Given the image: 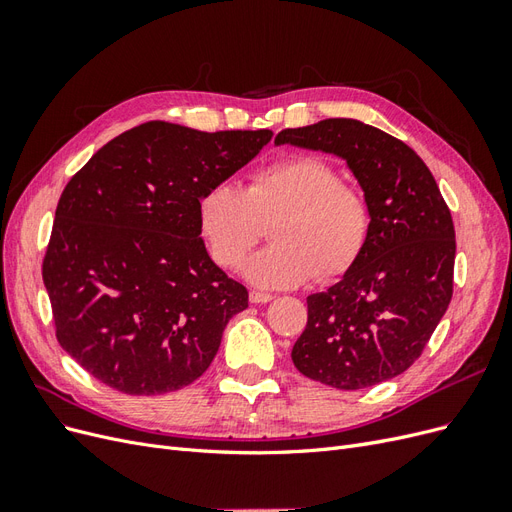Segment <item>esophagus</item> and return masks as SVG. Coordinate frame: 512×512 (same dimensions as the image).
<instances>
[{"mask_svg": "<svg viewBox=\"0 0 512 512\" xmlns=\"http://www.w3.org/2000/svg\"><path fill=\"white\" fill-rule=\"evenodd\" d=\"M273 299V294L269 292H260V290H252L250 292V301L252 303H269Z\"/></svg>", "mask_w": 512, "mask_h": 512, "instance_id": "1", "label": "esophagus"}]
</instances>
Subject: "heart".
I'll return each instance as SVG.
<instances>
[{
  "label": "heart",
  "mask_w": 512,
  "mask_h": 512,
  "mask_svg": "<svg viewBox=\"0 0 512 512\" xmlns=\"http://www.w3.org/2000/svg\"><path fill=\"white\" fill-rule=\"evenodd\" d=\"M196 220L213 262L237 269L273 224L267 250L245 267L260 288H294L318 275L333 280L361 258L371 209L361 190L316 156H297L252 170L245 188L222 181L200 194Z\"/></svg>",
  "instance_id": "heart-1"
}]
</instances>
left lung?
I'll use <instances>...</instances> for the list:
<instances>
[{"label": "left lung", "instance_id": "obj_1", "mask_svg": "<svg viewBox=\"0 0 512 512\" xmlns=\"http://www.w3.org/2000/svg\"><path fill=\"white\" fill-rule=\"evenodd\" d=\"M284 143L344 158L371 209L361 258L307 297L294 367L342 391L404 374L453 297L455 226L436 179L404 141L356 119L288 128L275 136Z\"/></svg>", "mask_w": 512, "mask_h": 512}]
</instances>
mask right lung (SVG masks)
Listing matches in <instances>:
<instances>
[{
    "instance_id": "1",
    "label": "right lung",
    "mask_w": 512,
    "mask_h": 512,
    "mask_svg": "<svg viewBox=\"0 0 512 512\" xmlns=\"http://www.w3.org/2000/svg\"><path fill=\"white\" fill-rule=\"evenodd\" d=\"M271 136L147 121L68 181L42 280L59 346L102 384L162 395L205 374L247 290L209 258L196 203Z\"/></svg>"
}]
</instances>
